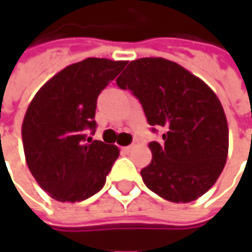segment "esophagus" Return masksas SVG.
I'll list each match as a JSON object with an SVG mask.
<instances>
[{"instance_id": "1", "label": "esophagus", "mask_w": 252, "mask_h": 252, "mask_svg": "<svg viewBox=\"0 0 252 252\" xmlns=\"http://www.w3.org/2000/svg\"><path fill=\"white\" fill-rule=\"evenodd\" d=\"M132 148H133V146H126V147H123L121 150H123L126 154H128V153H131Z\"/></svg>"}]
</instances>
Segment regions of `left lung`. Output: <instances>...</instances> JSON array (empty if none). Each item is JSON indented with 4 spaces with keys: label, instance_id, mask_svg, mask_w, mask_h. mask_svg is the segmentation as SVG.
<instances>
[{
    "label": "left lung",
    "instance_id": "1",
    "mask_svg": "<svg viewBox=\"0 0 252 252\" xmlns=\"http://www.w3.org/2000/svg\"><path fill=\"white\" fill-rule=\"evenodd\" d=\"M142 104L151 131L153 160L140 171L148 189L171 202H190L215 185L225 166L228 124L212 89L184 67L163 58L131 62L116 79Z\"/></svg>",
    "mask_w": 252,
    "mask_h": 252
}]
</instances>
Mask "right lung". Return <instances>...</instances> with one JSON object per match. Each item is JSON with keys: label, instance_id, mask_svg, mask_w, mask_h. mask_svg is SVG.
Wrapping results in <instances>:
<instances>
[{"label": "right lung", "instance_id": "1", "mask_svg": "<svg viewBox=\"0 0 252 252\" xmlns=\"http://www.w3.org/2000/svg\"><path fill=\"white\" fill-rule=\"evenodd\" d=\"M126 61L88 58L67 66L36 93L21 135L31 173L61 202H79L102 189L119 148L93 140L99 93Z\"/></svg>", "mask_w": 252, "mask_h": 252}]
</instances>
